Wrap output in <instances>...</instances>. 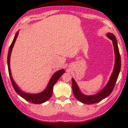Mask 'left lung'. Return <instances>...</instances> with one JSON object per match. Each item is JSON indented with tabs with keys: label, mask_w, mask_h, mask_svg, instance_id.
I'll return each mask as SVG.
<instances>
[{
	"label": "left lung",
	"mask_w": 128,
	"mask_h": 128,
	"mask_svg": "<svg viewBox=\"0 0 128 128\" xmlns=\"http://www.w3.org/2000/svg\"><path fill=\"white\" fill-rule=\"evenodd\" d=\"M107 36L110 40L112 41L114 48L115 62L114 71L112 74L110 79L106 87L102 90H101L98 93L94 96H87L84 95L80 92L79 88L77 85L76 82L72 78V89L73 94L74 97L80 102L86 104H92L98 102L106 98L111 93L114 88L115 83H116L117 78H118L119 73L120 70L121 66V61H120V56L117 41L115 36L111 33L107 34Z\"/></svg>",
	"instance_id": "obj_1"
}]
</instances>
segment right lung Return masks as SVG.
<instances>
[{"mask_svg": "<svg viewBox=\"0 0 128 128\" xmlns=\"http://www.w3.org/2000/svg\"><path fill=\"white\" fill-rule=\"evenodd\" d=\"M18 32H17L15 35L14 38L12 41V42L10 45L9 50H8V73H9V76L10 80H11L12 86H13L14 89L16 91V92H17L18 95H20L21 97L23 98L24 99H25L27 101H29L33 104H41L45 102V101L48 100L51 97L52 94V90H53V87L54 86L56 83V82L58 81V80L60 78V77L64 73V69L60 70L57 72H56L54 74L52 77L50 78V82H49L48 86L46 89L43 92H41L40 94H31L28 93H26V92H22L20 88H18L16 84L14 83V82L13 81V78H12L11 72H10V55H11V52L12 50V48H13V45L14 44L18 36Z\"/></svg>", "mask_w": 128, "mask_h": 128, "instance_id": "1", "label": "right lung"}]
</instances>
